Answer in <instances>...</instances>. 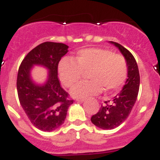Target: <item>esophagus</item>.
I'll return each mask as SVG.
<instances>
[{
    "mask_svg": "<svg viewBox=\"0 0 160 160\" xmlns=\"http://www.w3.org/2000/svg\"><path fill=\"white\" fill-rule=\"evenodd\" d=\"M84 98H76V101L78 102H84Z\"/></svg>",
    "mask_w": 160,
    "mask_h": 160,
    "instance_id": "1",
    "label": "esophagus"
}]
</instances>
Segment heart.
<instances>
[{"label": "heart", "mask_w": 160, "mask_h": 160, "mask_svg": "<svg viewBox=\"0 0 160 160\" xmlns=\"http://www.w3.org/2000/svg\"><path fill=\"white\" fill-rule=\"evenodd\" d=\"M88 73L90 81L82 82L73 87L72 95L87 98L99 94L102 88L112 93L119 90L128 76V61L121 54H114L110 49L90 48L78 51L73 60L64 58L58 65L61 81L70 88Z\"/></svg>", "instance_id": "1"}]
</instances>
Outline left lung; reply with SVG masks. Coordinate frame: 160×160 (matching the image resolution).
Wrapping results in <instances>:
<instances>
[{
  "label": "left lung",
  "mask_w": 160,
  "mask_h": 160,
  "mask_svg": "<svg viewBox=\"0 0 160 160\" xmlns=\"http://www.w3.org/2000/svg\"><path fill=\"white\" fill-rule=\"evenodd\" d=\"M111 42L118 48L128 61V78L122 91L111 102L106 101L99 111L90 118L94 125L103 130L114 129L128 118L136 102L140 82L138 65L132 53L120 44Z\"/></svg>",
  "instance_id": "left-lung-1"
}]
</instances>
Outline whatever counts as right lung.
Masks as SVG:
<instances>
[{
  "label": "right lung",
  "mask_w": 160,
  "mask_h": 160,
  "mask_svg": "<svg viewBox=\"0 0 160 160\" xmlns=\"http://www.w3.org/2000/svg\"><path fill=\"white\" fill-rule=\"evenodd\" d=\"M63 43L46 42L32 49L20 65L17 78L18 98L30 122L38 129L52 131L64 122L68 108L73 100L61 87L58 67L61 58L68 52ZM32 64H42L50 70L44 86H37L30 78Z\"/></svg>",
  "instance_id": "add662e5"
}]
</instances>
